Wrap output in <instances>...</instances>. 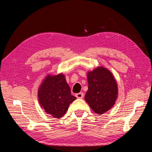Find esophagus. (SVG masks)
<instances>
[{
  "label": "esophagus",
  "mask_w": 152,
  "mask_h": 152,
  "mask_svg": "<svg viewBox=\"0 0 152 152\" xmlns=\"http://www.w3.org/2000/svg\"><path fill=\"white\" fill-rule=\"evenodd\" d=\"M76 97L78 99H82L84 97V93L83 92H79V93L76 94Z\"/></svg>",
  "instance_id": "34e87169"
}]
</instances>
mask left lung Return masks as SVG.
I'll use <instances>...</instances> for the list:
<instances>
[{
  "label": "left lung",
  "mask_w": 152,
  "mask_h": 152,
  "mask_svg": "<svg viewBox=\"0 0 152 152\" xmlns=\"http://www.w3.org/2000/svg\"><path fill=\"white\" fill-rule=\"evenodd\" d=\"M88 89L84 99L93 111L102 115L110 109L118 95L117 84L110 72L99 67L87 74Z\"/></svg>",
  "instance_id": "obj_1"
}]
</instances>
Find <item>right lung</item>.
Listing matches in <instances>:
<instances>
[{"instance_id": "obj_1", "label": "right lung", "mask_w": 152, "mask_h": 152, "mask_svg": "<svg viewBox=\"0 0 152 152\" xmlns=\"http://www.w3.org/2000/svg\"><path fill=\"white\" fill-rule=\"evenodd\" d=\"M76 99L71 94L70 86L62 74L48 75L38 89V100L41 107L55 118L62 117L69 105Z\"/></svg>"}]
</instances>
